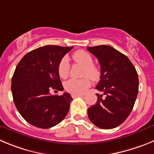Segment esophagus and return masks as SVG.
I'll use <instances>...</instances> for the list:
<instances>
[{
  "mask_svg": "<svg viewBox=\"0 0 154 154\" xmlns=\"http://www.w3.org/2000/svg\"><path fill=\"white\" fill-rule=\"evenodd\" d=\"M71 97H72V98H76V97H83V95H80V94H72V95H71Z\"/></svg>",
  "mask_w": 154,
  "mask_h": 154,
  "instance_id": "34e87169",
  "label": "esophagus"
}]
</instances>
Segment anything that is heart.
I'll return each instance as SVG.
<instances>
[{
    "mask_svg": "<svg viewBox=\"0 0 154 154\" xmlns=\"http://www.w3.org/2000/svg\"><path fill=\"white\" fill-rule=\"evenodd\" d=\"M73 59L77 64L85 67L84 77H88L93 81L100 78V70L93 64L92 56L85 51L78 50L73 54ZM57 72L61 78H67L70 72V64L67 57H64L59 61L57 66ZM91 85L90 79H70L64 84V88L67 92L73 94H82Z\"/></svg>",
    "mask_w": 154,
    "mask_h": 154,
    "instance_id": "b5f03b06",
    "label": "heart"
}]
</instances>
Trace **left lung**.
Listing matches in <instances>:
<instances>
[{"mask_svg":"<svg viewBox=\"0 0 154 154\" xmlns=\"http://www.w3.org/2000/svg\"><path fill=\"white\" fill-rule=\"evenodd\" d=\"M87 50L100 64V80L96 89L103 93L97 94L98 100L87 110L88 117L98 128H114L132 111L138 93L137 70L127 56L109 45L87 47Z\"/></svg>","mask_w":154,"mask_h":154,"instance_id":"1","label":"left lung"}]
</instances>
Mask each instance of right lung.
<instances>
[{
	"instance_id": "right-lung-1",
	"label": "right lung",
	"mask_w": 154,
	"mask_h": 154,
	"mask_svg": "<svg viewBox=\"0 0 154 154\" xmlns=\"http://www.w3.org/2000/svg\"><path fill=\"white\" fill-rule=\"evenodd\" d=\"M73 47L45 45L29 51L18 63L11 82L14 104L32 125L49 128L68 113L70 94L51 95L64 90L57 72L61 59Z\"/></svg>"
}]
</instances>
